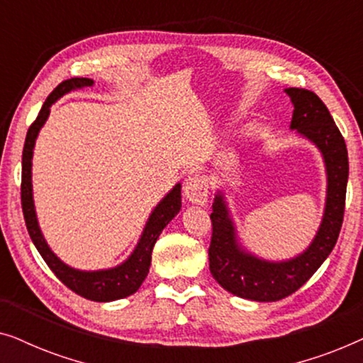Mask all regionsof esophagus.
I'll list each match as a JSON object with an SVG mask.
<instances>
[{
	"label": "esophagus",
	"mask_w": 363,
	"mask_h": 363,
	"mask_svg": "<svg viewBox=\"0 0 363 363\" xmlns=\"http://www.w3.org/2000/svg\"><path fill=\"white\" fill-rule=\"evenodd\" d=\"M208 193H210V186H208V180L201 175L188 177L183 186V195L186 196L188 201L195 203V205H206Z\"/></svg>",
	"instance_id": "1"
}]
</instances>
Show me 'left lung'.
Here are the masks:
<instances>
[{"label":"left lung","mask_w":363,"mask_h":363,"mask_svg":"<svg viewBox=\"0 0 363 363\" xmlns=\"http://www.w3.org/2000/svg\"><path fill=\"white\" fill-rule=\"evenodd\" d=\"M292 104L291 128L319 147L327 167V203L322 225L312 245L301 256L284 262H269L241 251L235 228L221 195L213 203L210 271L223 289L242 299L274 302L291 296L311 279L334 250L345 211L349 155L345 140L329 108L319 96L307 89H286Z\"/></svg>","instance_id":"8db88e82"}]
</instances>
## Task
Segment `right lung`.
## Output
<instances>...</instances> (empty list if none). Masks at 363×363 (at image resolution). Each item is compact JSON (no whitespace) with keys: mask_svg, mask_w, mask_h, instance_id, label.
<instances>
[{"mask_svg":"<svg viewBox=\"0 0 363 363\" xmlns=\"http://www.w3.org/2000/svg\"><path fill=\"white\" fill-rule=\"evenodd\" d=\"M92 84V79L86 77L67 79V81L59 84V86L49 94L46 102L43 104L36 121H34L31 123V127H29V130L26 133V142H24L23 148L21 206L29 236H31L39 255H41L43 259L46 261L49 269L57 276V279L61 281L64 286L69 287L72 292H76L77 296L84 297V299L96 302H108L123 299V297L133 294V292H137L138 287L142 286V282L145 281L148 269H150L153 246H155L163 228L175 218V215L182 208V186L177 185L173 188V190L160 201V205L153 210L150 218H148L147 226L145 230H143V235L140 238V241H138L135 251L132 252V256L128 257L123 264L113 267V269L94 272L72 269V267L64 264V262L49 250V246L46 245V241H44V238L41 235V230H39L38 226L36 211H34L33 203L31 158L34 142H36L38 133L44 125V122H46L49 112H51L52 104L56 102L59 97L64 96V94L72 91V89L91 87Z\"/></svg>","mask_w":363,"mask_h":363,"instance_id":"add662e5","label":"right lung"}]
</instances>
